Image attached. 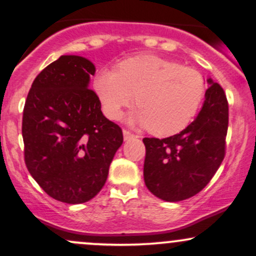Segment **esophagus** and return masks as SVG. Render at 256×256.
<instances>
[{"instance_id":"esophagus-1","label":"esophagus","mask_w":256,"mask_h":256,"mask_svg":"<svg viewBox=\"0 0 256 256\" xmlns=\"http://www.w3.org/2000/svg\"><path fill=\"white\" fill-rule=\"evenodd\" d=\"M122 134H124V140H132V138L136 137L134 134H131V132L128 131V130H122Z\"/></svg>"}]
</instances>
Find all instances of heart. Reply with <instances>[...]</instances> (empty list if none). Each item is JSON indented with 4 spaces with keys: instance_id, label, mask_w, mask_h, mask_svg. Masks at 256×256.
Instances as JSON below:
<instances>
[{
    "instance_id": "obj_1",
    "label": "heart",
    "mask_w": 256,
    "mask_h": 256,
    "mask_svg": "<svg viewBox=\"0 0 256 256\" xmlns=\"http://www.w3.org/2000/svg\"><path fill=\"white\" fill-rule=\"evenodd\" d=\"M94 89L110 119L119 118L122 108L136 100L130 122L149 128L156 136H170L186 128L198 113L204 80L192 67L143 54L122 60L118 70L102 68Z\"/></svg>"
}]
</instances>
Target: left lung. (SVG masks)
<instances>
[{
	"instance_id": "1",
	"label": "left lung",
	"mask_w": 256,
	"mask_h": 256,
	"mask_svg": "<svg viewBox=\"0 0 256 256\" xmlns=\"http://www.w3.org/2000/svg\"><path fill=\"white\" fill-rule=\"evenodd\" d=\"M195 120L174 136L143 138L144 183L152 195L178 202L196 195L210 183L225 156L228 104L225 92L210 78Z\"/></svg>"
}]
</instances>
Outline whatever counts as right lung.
<instances>
[{
	"mask_svg": "<svg viewBox=\"0 0 256 256\" xmlns=\"http://www.w3.org/2000/svg\"><path fill=\"white\" fill-rule=\"evenodd\" d=\"M95 71L88 58L62 55L37 76L25 102L26 167L44 192L64 204L98 195L124 140L89 89Z\"/></svg>",
	"mask_w": 256,
	"mask_h": 256,
	"instance_id": "1",
	"label": "right lung"
}]
</instances>
